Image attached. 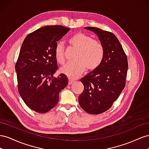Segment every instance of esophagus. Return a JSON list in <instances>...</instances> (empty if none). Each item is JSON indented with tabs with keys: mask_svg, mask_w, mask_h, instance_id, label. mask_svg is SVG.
<instances>
[{
	"mask_svg": "<svg viewBox=\"0 0 149 149\" xmlns=\"http://www.w3.org/2000/svg\"><path fill=\"white\" fill-rule=\"evenodd\" d=\"M74 80H71L70 79H69V85H71L72 83H74Z\"/></svg>",
	"mask_w": 149,
	"mask_h": 149,
	"instance_id": "34e87169",
	"label": "esophagus"
}]
</instances>
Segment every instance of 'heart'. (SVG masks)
Listing matches in <instances>:
<instances>
[{
  "label": "heart",
  "mask_w": 149,
  "mask_h": 149,
  "mask_svg": "<svg viewBox=\"0 0 149 149\" xmlns=\"http://www.w3.org/2000/svg\"><path fill=\"white\" fill-rule=\"evenodd\" d=\"M71 47L77 50L74 61L69 62L61 68V72L70 79H76L87 69L95 70L99 67L104 56V49L100 42L84 33L79 32L67 40ZM55 58L59 63L65 61L64 47L61 42L55 47Z\"/></svg>",
  "instance_id": "b5f03b06"
}]
</instances>
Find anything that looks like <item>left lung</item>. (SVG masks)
<instances>
[{
	"label": "left lung",
	"instance_id": "8db88e82",
	"mask_svg": "<svg viewBox=\"0 0 149 149\" xmlns=\"http://www.w3.org/2000/svg\"><path fill=\"white\" fill-rule=\"evenodd\" d=\"M99 37L104 49V56L99 67L80 81L84 89L79 97L81 108L91 114L107 111L125 86L128 69L127 56L117 37L99 28L86 27Z\"/></svg>",
	"mask_w": 149,
	"mask_h": 149
}]
</instances>
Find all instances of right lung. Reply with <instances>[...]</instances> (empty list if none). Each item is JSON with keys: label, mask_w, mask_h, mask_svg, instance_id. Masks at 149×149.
<instances>
[{"label": "right lung", "mask_w": 149, "mask_h": 149, "mask_svg": "<svg viewBox=\"0 0 149 149\" xmlns=\"http://www.w3.org/2000/svg\"><path fill=\"white\" fill-rule=\"evenodd\" d=\"M62 25H47L29 33L15 63L19 93L32 110L44 113L57 104L59 93L68 84L66 76L53 77L58 69L57 42L69 31Z\"/></svg>", "instance_id": "add662e5"}]
</instances>
